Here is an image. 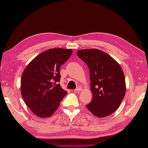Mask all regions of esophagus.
<instances>
[{"mask_svg":"<svg viewBox=\"0 0 148 148\" xmlns=\"http://www.w3.org/2000/svg\"><path fill=\"white\" fill-rule=\"evenodd\" d=\"M81 89H82V88L80 87H77V89H75L73 91L75 92H78L79 91H81Z\"/></svg>","mask_w":148,"mask_h":148,"instance_id":"34e87169","label":"esophagus"}]
</instances>
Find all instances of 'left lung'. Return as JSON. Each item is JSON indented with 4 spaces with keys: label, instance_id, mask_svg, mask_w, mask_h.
<instances>
[{
    "label": "left lung",
    "instance_id": "8db88e82",
    "mask_svg": "<svg viewBox=\"0 0 148 148\" xmlns=\"http://www.w3.org/2000/svg\"><path fill=\"white\" fill-rule=\"evenodd\" d=\"M77 55L89 69L92 99L86 107L98 117H107L117 110L126 91L125 75L112 57L99 49H82Z\"/></svg>",
    "mask_w": 148,
    "mask_h": 148
}]
</instances>
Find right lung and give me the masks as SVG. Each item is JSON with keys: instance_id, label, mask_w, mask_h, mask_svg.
Instances as JSON below:
<instances>
[{"instance_id": "right-lung-1", "label": "right lung", "mask_w": 148, "mask_h": 148, "mask_svg": "<svg viewBox=\"0 0 148 148\" xmlns=\"http://www.w3.org/2000/svg\"><path fill=\"white\" fill-rule=\"evenodd\" d=\"M71 49L54 48L44 51L26 67L21 75V93L31 110L39 117L51 116L67 92L58 84L60 68L71 56Z\"/></svg>"}]
</instances>
